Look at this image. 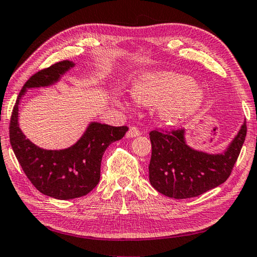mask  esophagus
Returning <instances> with one entry per match:
<instances>
[{
  "label": "esophagus",
  "mask_w": 257,
  "mask_h": 257,
  "mask_svg": "<svg viewBox=\"0 0 257 257\" xmlns=\"http://www.w3.org/2000/svg\"><path fill=\"white\" fill-rule=\"evenodd\" d=\"M142 134L141 130H139L137 127H135V125H132V127L129 128L128 133H127V137L128 138H133V137H136L139 136V135Z\"/></svg>",
  "instance_id": "1"
}]
</instances>
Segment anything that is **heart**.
I'll list each match as a JSON object with an SVG mask.
<instances>
[{"label": "heart", "mask_w": 257, "mask_h": 257, "mask_svg": "<svg viewBox=\"0 0 257 257\" xmlns=\"http://www.w3.org/2000/svg\"><path fill=\"white\" fill-rule=\"evenodd\" d=\"M129 93L143 105H159L168 123H177L196 112L203 102V92L186 76L170 71L147 72L133 81Z\"/></svg>", "instance_id": "b5f03b06"}]
</instances>
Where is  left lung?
Returning a JSON list of instances; mask_svg holds the SVG:
<instances>
[{
    "label": "left lung",
    "mask_w": 257,
    "mask_h": 257,
    "mask_svg": "<svg viewBox=\"0 0 257 257\" xmlns=\"http://www.w3.org/2000/svg\"><path fill=\"white\" fill-rule=\"evenodd\" d=\"M247 133L246 121L222 154L195 151L185 143L184 129H154L150 133V182L168 197H196L228 179Z\"/></svg>",
    "instance_id": "8db88e82"
}]
</instances>
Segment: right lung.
<instances>
[{"instance_id":"1","label":"right lung","mask_w":257,"mask_h":257,"mask_svg":"<svg viewBox=\"0 0 257 257\" xmlns=\"http://www.w3.org/2000/svg\"><path fill=\"white\" fill-rule=\"evenodd\" d=\"M73 66L71 61H60L30 77L20 90L9 128L12 150L25 175L37 190L56 199L78 198L92 191L101 177L104 152L129 129L127 125L113 127L93 122L75 145L60 151L40 149L26 139L18 124L19 99L26 88L52 85Z\"/></svg>"}]
</instances>
